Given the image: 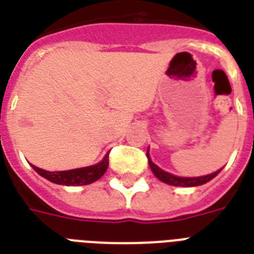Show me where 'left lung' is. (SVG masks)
Instances as JSON below:
<instances>
[{
	"mask_svg": "<svg viewBox=\"0 0 254 254\" xmlns=\"http://www.w3.org/2000/svg\"><path fill=\"white\" fill-rule=\"evenodd\" d=\"M147 159H149V165H150L151 171L154 173V175L158 178L159 181H162L163 183H167V185L171 186H178V187H193V186H200L204 185L207 182H209L212 178H215L217 174L220 173V170H217L213 174H209V175H204V177H197V178H181L175 177L173 174H169L166 171H163L162 169H159L157 165L151 162L150 157H149V151L146 153Z\"/></svg>",
	"mask_w": 254,
	"mask_h": 254,
	"instance_id": "left-lung-1",
	"label": "left lung"
}]
</instances>
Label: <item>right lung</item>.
Segmentation results:
<instances>
[{
	"mask_svg": "<svg viewBox=\"0 0 254 254\" xmlns=\"http://www.w3.org/2000/svg\"><path fill=\"white\" fill-rule=\"evenodd\" d=\"M108 165H109V157L108 154L105 158L97 165L88 167H81V169L67 170V171H46L39 167L34 166L33 169L37 171L41 177L46 178L47 181L57 183V185L63 186H85L91 185L93 182L103 177L104 173L107 171Z\"/></svg>",
	"mask_w": 254,
	"mask_h": 254,
	"instance_id": "right-lung-1",
	"label": "right lung"
}]
</instances>
